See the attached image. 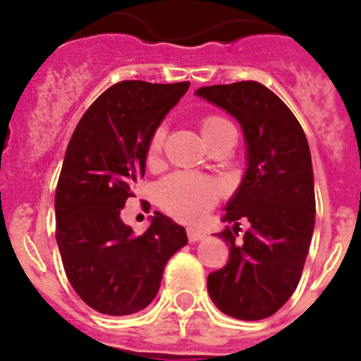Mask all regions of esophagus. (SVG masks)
Here are the masks:
<instances>
[{
  "instance_id": "1",
  "label": "esophagus",
  "mask_w": 361,
  "mask_h": 361,
  "mask_svg": "<svg viewBox=\"0 0 361 361\" xmlns=\"http://www.w3.org/2000/svg\"><path fill=\"white\" fill-rule=\"evenodd\" d=\"M204 238V231L195 228H188V240L190 242H199Z\"/></svg>"
}]
</instances>
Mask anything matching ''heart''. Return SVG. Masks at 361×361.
I'll return each instance as SVG.
<instances>
[{"mask_svg": "<svg viewBox=\"0 0 361 361\" xmlns=\"http://www.w3.org/2000/svg\"><path fill=\"white\" fill-rule=\"evenodd\" d=\"M231 124L220 116H206L200 121V132L204 139L215 135ZM164 130H155L148 145V162L159 159L164 146ZM224 188L219 180L190 171H177L162 178L157 186V202L164 212L184 222H197L219 202Z\"/></svg>", "mask_w": 361, "mask_h": 361, "instance_id": "1", "label": "heart"}]
</instances>
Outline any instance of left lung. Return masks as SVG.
Wrapping results in <instances>:
<instances>
[{"label": "left lung", "instance_id": "left-lung-1", "mask_svg": "<svg viewBox=\"0 0 361 361\" xmlns=\"http://www.w3.org/2000/svg\"><path fill=\"white\" fill-rule=\"evenodd\" d=\"M197 95L240 123L247 171L226 206L219 233L229 260L208 275L213 304L238 320L275 314L295 293L314 229L311 152L298 119L282 99L257 81L202 86ZM250 229L237 239L240 220Z\"/></svg>", "mask_w": 361, "mask_h": 361}]
</instances>
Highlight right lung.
I'll return each instance as SVG.
<instances>
[{"label": "right lung", "mask_w": 361, "mask_h": 361, "mask_svg": "<svg viewBox=\"0 0 361 361\" xmlns=\"http://www.w3.org/2000/svg\"><path fill=\"white\" fill-rule=\"evenodd\" d=\"M188 88V81H121L73 130L56 188V240L72 288L97 312L142 311L161 288L166 262L188 244L183 226L159 212L139 237L121 220L145 177L153 132Z\"/></svg>", "instance_id": "add662e5"}]
</instances>
